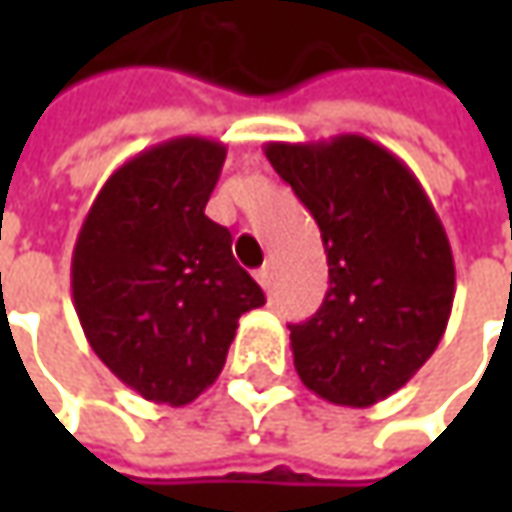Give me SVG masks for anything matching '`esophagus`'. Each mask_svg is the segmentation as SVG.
Segmentation results:
<instances>
[{
  "mask_svg": "<svg viewBox=\"0 0 512 512\" xmlns=\"http://www.w3.org/2000/svg\"><path fill=\"white\" fill-rule=\"evenodd\" d=\"M270 279H273V267L270 265H262L259 270H256V282L265 287V290L270 287Z\"/></svg>",
  "mask_w": 512,
  "mask_h": 512,
  "instance_id": "34e87169",
  "label": "esophagus"
}]
</instances>
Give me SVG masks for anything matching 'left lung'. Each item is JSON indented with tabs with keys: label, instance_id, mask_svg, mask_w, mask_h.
<instances>
[{
	"label": "left lung",
	"instance_id": "1",
	"mask_svg": "<svg viewBox=\"0 0 512 512\" xmlns=\"http://www.w3.org/2000/svg\"><path fill=\"white\" fill-rule=\"evenodd\" d=\"M273 170L322 230L330 287L290 325L299 379L339 407H370L410 382L442 342L456 265L442 219L396 153L359 133L267 142Z\"/></svg>",
	"mask_w": 512,
	"mask_h": 512
}]
</instances>
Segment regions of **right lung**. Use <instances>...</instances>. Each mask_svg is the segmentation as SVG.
Here are the masks:
<instances>
[{"mask_svg": "<svg viewBox=\"0 0 512 512\" xmlns=\"http://www.w3.org/2000/svg\"><path fill=\"white\" fill-rule=\"evenodd\" d=\"M227 148L176 136L130 156L79 227L70 290L85 339L142 399L182 407L219 379L239 316L265 305L205 216Z\"/></svg>", "mask_w": 512, "mask_h": 512, "instance_id": "add662e5", "label": "right lung"}]
</instances>
